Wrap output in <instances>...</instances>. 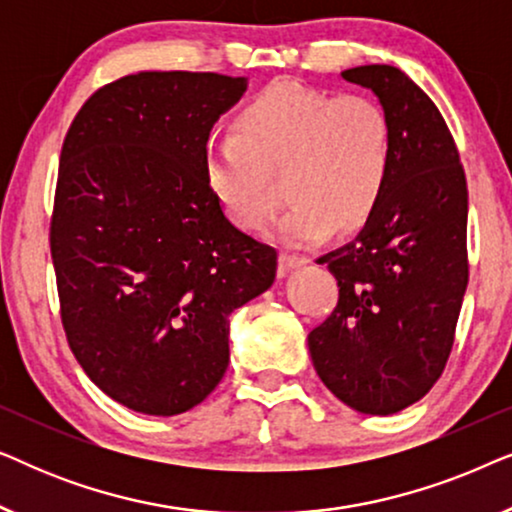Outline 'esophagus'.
<instances>
[{
  "instance_id": "obj_1",
  "label": "esophagus",
  "mask_w": 512,
  "mask_h": 512,
  "mask_svg": "<svg viewBox=\"0 0 512 512\" xmlns=\"http://www.w3.org/2000/svg\"><path fill=\"white\" fill-rule=\"evenodd\" d=\"M307 258L305 256H298V254H291V251H282V256H279V272L286 275V272L300 268V265H305Z\"/></svg>"
}]
</instances>
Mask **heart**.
Listing matches in <instances>:
<instances>
[{"instance_id":"1","label":"heart","mask_w":512,"mask_h":512,"mask_svg":"<svg viewBox=\"0 0 512 512\" xmlns=\"http://www.w3.org/2000/svg\"><path fill=\"white\" fill-rule=\"evenodd\" d=\"M394 167V130L368 97H335L298 81H275L249 100L235 132L207 139L205 172L221 207L244 230H263L289 200L277 228L312 244L373 219Z\"/></svg>"}]
</instances>
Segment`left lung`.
I'll return each instance as SVG.
<instances>
[{
  "label": "left lung",
  "instance_id": "left-lung-1",
  "mask_svg": "<svg viewBox=\"0 0 512 512\" xmlns=\"http://www.w3.org/2000/svg\"><path fill=\"white\" fill-rule=\"evenodd\" d=\"M394 130V167L361 233L328 251L335 310L307 335L321 382L363 415H394L429 394L452 352L468 284L466 174L431 97L391 65L345 69Z\"/></svg>",
  "mask_w": 512,
  "mask_h": 512
}]
</instances>
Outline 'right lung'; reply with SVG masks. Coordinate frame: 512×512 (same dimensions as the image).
Masks as SVG:
<instances>
[{
    "label": "right lung",
    "instance_id": "1",
    "mask_svg": "<svg viewBox=\"0 0 512 512\" xmlns=\"http://www.w3.org/2000/svg\"><path fill=\"white\" fill-rule=\"evenodd\" d=\"M244 76L139 72L90 95L62 144L51 256L67 342L109 398L172 417L228 368L230 312L268 291L277 251L233 226L205 149Z\"/></svg>",
    "mask_w": 512,
    "mask_h": 512
}]
</instances>
